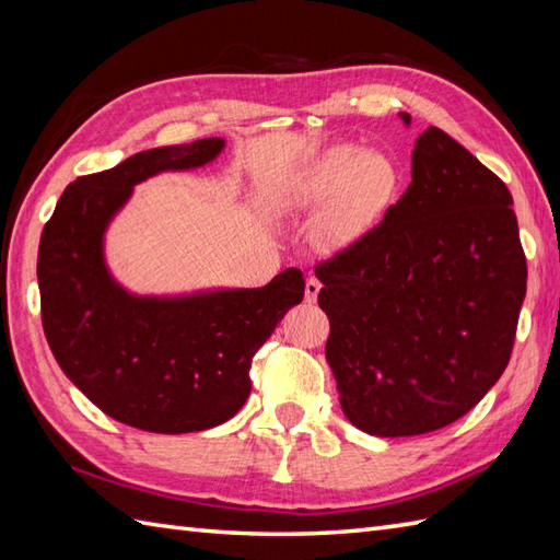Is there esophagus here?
Listing matches in <instances>:
<instances>
[{
  "instance_id": "esophagus-1",
  "label": "esophagus",
  "mask_w": 560,
  "mask_h": 560,
  "mask_svg": "<svg viewBox=\"0 0 560 560\" xmlns=\"http://www.w3.org/2000/svg\"><path fill=\"white\" fill-rule=\"evenodd\" d=\"M319 289H323V283H319L315 277L307 279V281H305V301H307V303H315Z\"/></svg>"
}]
</instances>
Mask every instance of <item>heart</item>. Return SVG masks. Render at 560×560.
Instances as JSON below:
<instances>
[{"label": "heart", "mask_w": 560, "mask_h": 560, "mask_svg": "<svg viewBox=\"0 0 560 560\" xmlns=\"http://www.w3.org/2000/svg\"><path fill=\"white\" fill-rule=\"evenodd\" d=\"M399 185L395 161L359 144L327 149L279 192L283 211H313L311 237L327 255L347 253L375 229Z\"/></svg>", "instance_id": "heart-1"}]
</instances>
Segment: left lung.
<instances>
[{"mask_svg":"<svg viewBox=\"0 0 560 560\" xmlns=\"http://www.w3.org/2000/svg\"><path fill=\"white\" fill-rule=\"evenodd\" d=\"M315 273L327 363L363 433L438 431L503 375L527 291L513 197L443 129L416 139L411 185L383 223Z\"/></svg>","mask_w":560,"mask_h":560,"instance_id":"obj_1","label":"left lung"}]
</instances>
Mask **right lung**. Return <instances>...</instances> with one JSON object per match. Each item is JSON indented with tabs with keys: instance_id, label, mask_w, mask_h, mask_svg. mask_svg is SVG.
Instances as JSON below:
<instances>
[{
	"instance_id": "right-lung-1",
	"label": "right lung",
	"mask_w": 560,
	"mask_h": 560,
	"mask_svg": "<svg viewBox=\"0 0 560 560\" xmlns=\"http://www.w3.org/2000/svg\"><path fill=\"white\" fill-rule=\"evenodd\" d=\"M223 147L221 137L159 147L77 177L40 235V311L55 361L101 411L139 431L195 433L229 421L249 397L253 355L303 301L295 267L261 289L175 295H139L113 277L105 233L135 187L201 168Z\"/></svg>"
}]
</instances>
